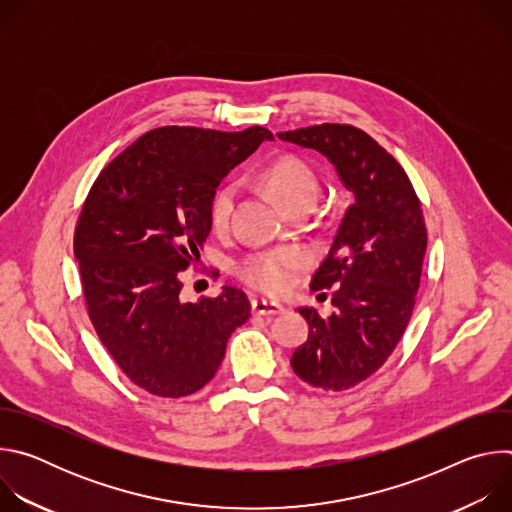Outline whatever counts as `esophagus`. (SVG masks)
Instances as JSON below:
<instances>
[{"instance_id":"esophagus-1","label":"esophagus","mask_w":512,"mask_h":512,"mask_svg":"<svg viewBox=\"0 0 512 512\" xmlns=\"http://www.w3.org/2000/svg\"><path fill=\"white\" fill-rule=\"evenodd\" d=\"M251 310H253V314H259V316H277V314L285 312V308L281 304L267 302V300H253Z\"/></svg>"}]
</instances>
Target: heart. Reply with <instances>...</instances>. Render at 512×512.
<instances>
[{
    "mask_svg": "<svg viewBox=\"0 0 512 512\" xmlns=\"http://www.w3.org/2000/svg\"><path fill=\"white\" fill-rule=\"evenodd\" d=\"M263 184L281 208L300 200L316 202L320 190L314 172L296 158H281L273 162L263 174ZM233 200V186H221L212 194L208 206V221L212 229H223L227 225L233 210ZM304 263L306 257L298 249L281 247L247 255L237 263L235 271L239 279L249 287L265 291V294L271 296H279L291 285V275L302 269Z\"/></svg>",
    "mask_w": 512,
    "mask_h": 512,
    "instance_id": "b5f03b06",
    "label": "heart"
}]
</instances>
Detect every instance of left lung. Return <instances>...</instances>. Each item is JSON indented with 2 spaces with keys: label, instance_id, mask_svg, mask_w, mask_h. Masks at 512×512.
<instances>
[{
  "label": "left lung",
  "instance_id": "8db88e82",
  "mask_svg": "<svg viewBox=\"0 0 512 512\" xmlns=\"http://www.w3.org/2000/svg\"><path fill=\"white\" fill-rule=\"evenodd\" d=\"M322 154L350 192L312 289H332V314L300 308L310 332L291 369L312 387L344 391L383 367L401 340L419 289L427 231L417 194L397 160L352 125L279 131Z\"/></svg>",
  "mask_w": 512,
  "mask_h": 512
}]
</instances>
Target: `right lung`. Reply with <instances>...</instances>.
<instances>
[{
	"instance_id": "right-lung-1",
	"label": "right lung",
	"mask_w": 512,
	"mask_h": 512,
	"mask_svg": "<svg viewBox=\"0 0 512 512\" xmlns=\"http://www.w3.org/2000/svg\"><path fill=\"white\" fill-rule=\"evenodd\" d=\"M271 139L259 125L158 127L105 166L85 200L75 259L89 318L119 369L152 395L202 389L251 316L247 296L229 285L182 302L180 271L200 259L216 186Z\"/></svg>"
}]
</instances>
